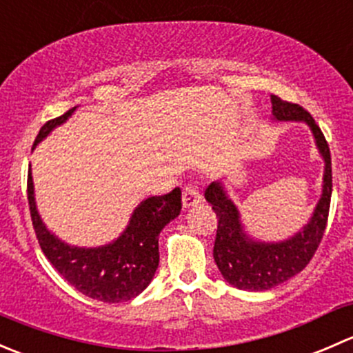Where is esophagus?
<instances>
[{
	"instance_id": "obj_1",
	"label": "esophagus",
	"mask_w": 353,
	"mask_h": 353,
	"mask_svg": "<svg viewBox=\"0 0 353 353\" xmlns=\"http://www.w3.org/2000/svg\"><path fill=\"white\" fill-rule=\"evenodd\" d=\"M201 193L198 190V184L190 183L184 186L183 190V205L184 208H191V206H196L198 203H201Z\"/></svg>"
}]
</instances>
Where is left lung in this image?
<instances>
[{"label":"left lung","mask_w":353,"mask_h":353,"mask_svg":"<svg viewBox=\"0 0 353 353\" xmlns=\"http://www.w3.org/2000/svg\"><path fill=\"white\" fill-rule=\"evenodd\" d=\"M272 105L275 119L304 121L309 124L316 138V145L325 159V177H323L325 184L311 222L292 239L275 244L256 243L245 236L241 225L239 212L227 198L222 183H212L206 188L205 198L219 219L213 258L223 279L241 290H268L302 272L318 251L328 223L331 190H333L328 141L321 128L302 105L282 101L276 95H272Z\"/></svg>","instance_id":"left-lung-1"}]
</instances>
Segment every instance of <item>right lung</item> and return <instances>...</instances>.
Segmentation results:
<instances>
[{
	"label": "right lung",
	"mask_w": 353,
	"mask_h": 353,
	"mask_svg": "<svg viewBox=\"0 0 353 353\" xmlns=\"http://www.w3.org/2000/svg\"><path fill=\"white\" fill-rule=\"evenodd\" d=\"M74 109L48 121L39 131L34 147L51 133L52 128L65 123ZM27 198L32 225L46 258L71 287L87 297L110 304L131 301L152 282L159 268L160 230L176 219L183 208L179 188H174L162 196L147 198L134 210L130 225L119 239L102 248L85 249L61 243L46 229L35 208L30 170L27 177Z\"/></svg>",
	"instance_id": "add662e5"
}]
</instances>
